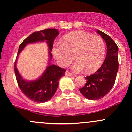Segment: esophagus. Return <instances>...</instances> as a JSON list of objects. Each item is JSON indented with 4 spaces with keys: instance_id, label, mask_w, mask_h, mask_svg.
Here are the masks:
<instances>
[{
    "instance_id": "esophagus-1",
    "label": "esophagus",
    "mask_w": 132,
    "mask_h": 132,
    "mask_svg": "<svg viewBox=\"0 0 132 132\" xmlns=\"http://www.w3.org/2000/svg\"><path fill=\"white\" fill-rule=\"evenodd\" d=\"M65 75H66V76H73V77H75V75L69 72L68 71H66V72H65Z\"/></svg>"
}]
</instances>
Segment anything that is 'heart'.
I'll list each match as a JSON object with an SVG mask.
<instances>
[{
	"instance_id": "1",
	"label": "heart",
	"mask_w": 132,
	"mask_h": 132,
	"mask_svg": "<svg viewBox=\"0 0 132 132\" xmlns=\"http://www.w3.org/2000/svg\"><path fill=\"white\" fill-rule=\"evenodd\" d=\"M61 45L53 46L52 55L60 66L65 68L74 59L77 60L73 69L77 71L86 70L92 73L103 64L105 55V45L99 36L89 33L76 31L65 35Z\"/></svg>"
}]
</instances>
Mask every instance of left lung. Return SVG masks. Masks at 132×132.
<instances>
[{"label":"left lung","instance_id":"left-lung-1","mask_svg":"<svg viewBox=\"0 0 132 132\" xmlns=\"http://www.w3.org/2000/svg\"><path fill=\"white\" fill-rule=\"evenodd\" d=\"M107 45V56L99 70L86 77L87 82L80 91L86 98L96 100L104 97L114 86L118 71V47L105 33L97 30Z\"/></svg>","mask_w":132,"mask_h":132}]
</instances>
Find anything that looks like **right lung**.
Returning a JSON list of instances; mask_svg holds the SVG:
<instances>
[{"label": "right lung", "instance_id": "add662e5", "mask_svg": "<svg viewBox=\"0 0 132 132\" xmlns=\"http://www.w3.org/2000/svg\"><path fill=\"white\" fill-rule=\"evenodd\" d=\"M57 29H46L36 32L28 36L18 48L17 57L14 63V72L18 86L22 93L31 100L38 103H43L50 100L56 92L59 86V80L64 75L66 70L55 64H52L50 61L52 59L51 51L54 41L59 35ZM45 41L49 46V58L47 66L42 75L37 79L27 81L23 78L16 68L18 55L28 44Z\"/></svg>", "mask_w": 132, "mask_h": 132}]
</instances>
